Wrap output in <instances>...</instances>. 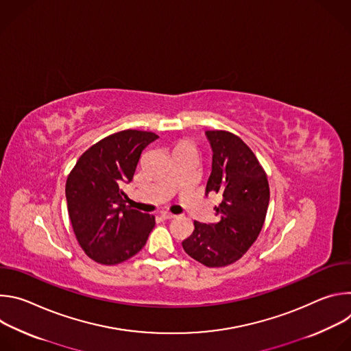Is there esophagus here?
<instances>
[{"label": "esophagus", "instance_id": "esophagus-1", "mask_svg": "<svg viewBox=\"0 0 351 351\" xmlns=\"http://www.w3.org/2000/svg\"><path fill=\"white\" fill-rule=\"evenodd\" d=\"M172 218H175V215L173 214H171V213H161V219H164V221H167V219H172Z\"/></svg>", "mask_w": 351, "mask_h": 351}]
</instances>
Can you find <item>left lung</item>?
Here are the masks:
<instances>
[{
	"label": "left lung",
	"instance_id": "left-lung-1",
	"mask_svg": "<svg viewBox=\"0 0 351 351\" xmlns=\"http://www.w3.org/2000/svg\"><path fill=\"white\" fill-rule=\"evenodd\" d=\"M213 148V171L206 194L219 193L215 223L194 221L190 237L182 241L184 252L210 268L236 263L257 240L269 204L267 173L250 147L236 134L207 130Z\"/></svg>",
	"mask_w": 351,
	"mask_h": 351
}]
</instances>
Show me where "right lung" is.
Returning a JSON list of instances; mask_svg holds the SVG:
<instances>
[{"label":"right lung","instance_id":"obj_1","mask_svg":"<svg viewBox=\"0 0 351 351\" xmlns=\"http://www.w3.org/2000/svg\"><path fill=\"white\" fill-rule=\"evenodd\" d=\"M158 136L122 130L91 145L66 179L69 219L83 252L103 265L121 264L144 247L156 225L153 215L126 206L143 149Z\"/></svg>","mask_w":351,"mask_h":351}]
</instances>
